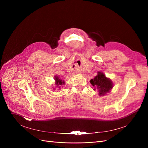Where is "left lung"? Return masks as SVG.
Listing matches in <instances>:
<instances>
[{"mask_svg": "<svg viewBox=\"0 0 148 148\" xmlns=\"http://www.w3.org/2000/svg\"><path fill=\"white\" fill-rule=\"evenodd\" d=\"M91 84L93 86V90L97 91L99 96H105L107 93L110 92L114 86L112 80L107 78L102 71H97V75L93 79L90 80Z\"/></svg>", "mask_w": 148, "mask_h": 148, "instance_id": "obj_1", "label": "left lung"}]
</instances>
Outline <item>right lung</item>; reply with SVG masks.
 Wrapping results in <instances>:
<instances>
[{"mask_svg": "<svg viewBox=\"0 0 148 148\" xmlns=\"http://www.w3.org/2000/svg\"><path fill=\"white\" fill-rule=\"evenodd\" d=\"M54 80H55L56 86L55 87H53V90H55V89H56L57 88L60 89L62 86H63V85H65V82H64V80L60 78V77H59V76H57V75L54 76ZM56 87V88H55Z\"/></svg>", "mask_w": 148, "mask_h": 148, "instance_id": "right-lung-1", "label": "right lung"}]
</instances>
